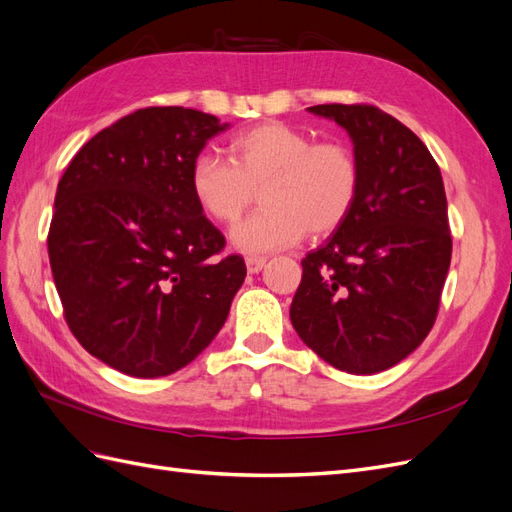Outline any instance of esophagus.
Returning a JSON list of instances; mask_svg holds the SVG:
<instances>
[{"label":"esophagus","instance_id":"1","mask_svg":"<svg viewBox=\"0 0 512 512\" xmlns=\"http://www.w3.org/2000/svg\"><path fill=\"white\" fill-rule=\"evenodd\" d=\"M245 265H247V271H250V273H260L262 267L267 265V258H262V256H247V258H245Z\"/></svg>","mask_w":512,"mask_h":512}]
</instances>
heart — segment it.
<instances>
[{
    "instance_id": "heart-1",
    "label": "heart",
    "mask_w": 512,
    "mask_h": 512,
    "mask_svg": "<svg viewBox=\"0 0 512 512\" xmlns=\"http://www.w3.org/2000/svg\"><path fill=\"white\" fill-rule=\"evenodd\" d=\"M230 162L203 153L190 185L198 207L218 224H235L260 190L262 209L232 230L241 252L262 254L324 237L344 224L359 194V164L348 145L314 143L280 121L260 123L228 143Z\"/></svg>"
}]
</instances>
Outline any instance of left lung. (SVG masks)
Wrapping results in <instances>:
<instances>
[{
    "label": "left lung",
    "mask_w": 512,
    "mask_h": 512,
    "mask_svg": "<svg viewBox=\"0 0 512 512\" xmlns=\"http://www.w3.org/2000/svg\"><path fill=\"white\" fill-rule=\"evenodd\" d=\"M354 145L359 194L309 252L290 305L294 331L329 365L378 374L423 344L438 316L453 239L440 168L404 123L367 104H318Z\"/></svg>",
    "instance_id": "8db88e82"
}]
</instances>
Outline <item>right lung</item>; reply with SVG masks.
Instances as JSON below:
<instances>
[{
  "mask_svg": "<svg viewBox=\"0 0 512 512\" xmlns=\"http://www.w3.org/2000/svg\"><path fill=\"white\" fill-rule=\"evenodd\" d=\"M228 128L203 111L149 106L87 141L55 194L49 258L79 344L134 378L192 363L245 280L241 256L192 194V164Z\"/></svg>",
  "mask_w": 512,
  "mask_h": 512,
  "instance_id": "1",
  "label": "right lung"
}]
</instances>
